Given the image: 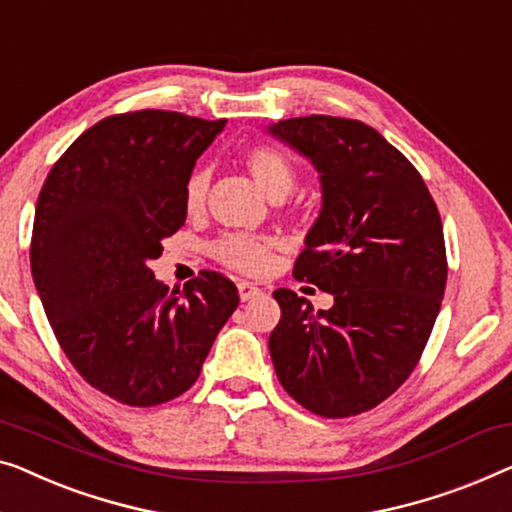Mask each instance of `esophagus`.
Returning a JSON list of instances; mask_svg holds the SVG:
<instances>
[{"label":"esophagus","instance_id":"1","mask_svg":"<svg viewBox=\"0 0 512 512\" xmlns=\"http://www.w3.org/2000/svg\"><path fill=\"white\" fill-rule=\"evenodd\" d=\"M238 293H240V300L247 302L251 298H256V295H261L263 291L256 284H251V281H238Z\"/></svg>","mask_w":512,"mask_h":512}]
</instances>
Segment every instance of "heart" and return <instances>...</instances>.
Listing matches in <instances>:
<instances>
[{
  "label": "heart",
  "instance_id": "obj_1",
  "mask_svg": "<svg viewBox=\"0 0 512 512\" xmlns=\"http://www.w3.org/2000/svg\"><path fill=\"white\" fill-rule=\"evenodd\" d=\"M242 164L270 198L286 196L293 189L295 168L277 147L251 145L242 154ZM205 194L207 175L203 170H196L184 184V207L189 212H201L205 205ZM212 256L235 272L263 274L272 265L274 242L270 238H263V235L228 233L212 244Z\"/></svg>",
  "mask_w": 512,
  "mask_h": 512
}]
</instances>
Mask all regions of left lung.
<instances>
[{
    "label": "left lung",
    "mask_w": 512,
    "mask_h": 512,
    "mask_svg": "<svg viewBox=\"0 0 512 512\" xmlns=\"http://www.w3.org/2000/svg\"><path fill=\"white\" fill-rule=\"evenodd\" d=\"M270 131L321 173L323 207L293 277L335 295L314 311L291 288L272 293L274 372L316 416H358L409 379L432 335L448 279L439 210L416 166L367 124L309 115Z\"/></svg>",
    "instance_id": "obj_1"
}]
</instances>
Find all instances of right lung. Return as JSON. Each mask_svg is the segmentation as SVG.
Here are the masks:
<instances>
[{
    "mask_svg": "<svg viewBox=\"0 0 512 512\" xmlns=\"http://www.w3.org/2000/svg\"><path fill=\"white\" fill-rule=\"evenodd\" d=\"M224 127L173 110L110 115L73 140L41 187L36 291L71 365L120 404L145 409L187 392L240 302L221 272L168 291L150 270L187 219L196 159Z\"/></svg>",
    "mask_w": 512,
    "mask_h": 512,
    "instance_id": "obj_1",
    "label": "right lung"
}]
</instances>
